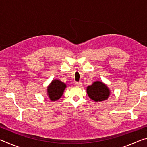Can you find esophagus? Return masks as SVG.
<instances>
[{
	"label": "esophagus",
	"mask_w": 147,
	"mask_h": 147,
	"mask_svg": "<svg viewBox=\"0 0 147 147\" xmlns=\"http://www.w3.org/2000/svg\"><path fill=\"white\" fill-rule=\"evenodd\" d=\"M76 86H78V87L82 86V82H76Z\"/></svg>",
	"instance_id": "obj_1"
}]
</instances>
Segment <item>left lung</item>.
<instances>
[{
    "mask_svg": "<svg viewBox=\"0 0 147 147\" xmlns=\"http://www.w3.org/2000/svg\"><path fill=\"white\" fill-rule=\"evenodd\" d=\"M89 97L95 102H101L108 98L110 91L105 84L100 81H95L87 88Z\"/></svg>",
    "mask_w": 147,
    "mask_h": 147,
    "instance_id": "obj_1",
    "label": "left lung"
}]
</instances>
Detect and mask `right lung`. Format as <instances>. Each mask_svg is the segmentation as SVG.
I'll return each mask as SVG.
<instances>
[{
    "label": "right lung",
    "instance_id": "1",
    "mask_svg": "<svg viewBox=\"0 0 147 147\" xmlns=\"http://www.w3.org/2000/svg\"><path fill=\"white\" fill-rule=\"evenodd\" d=\"M66 87V84L59 80L55 79L52 81L47 88V91L51 100L56 101L60 98Z\"/></svg>",
    "mask_w": 147,
    "mask_h": 147
}]
</instances>
